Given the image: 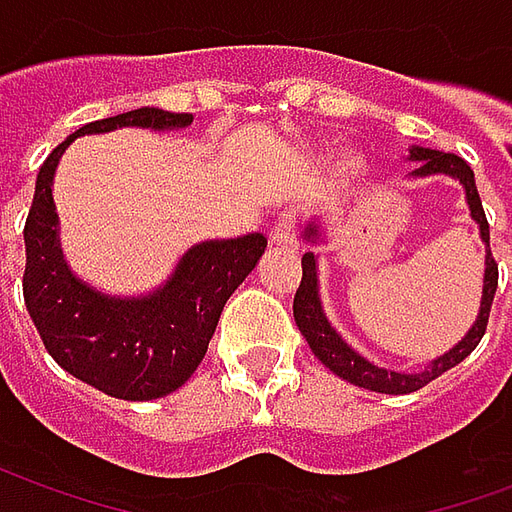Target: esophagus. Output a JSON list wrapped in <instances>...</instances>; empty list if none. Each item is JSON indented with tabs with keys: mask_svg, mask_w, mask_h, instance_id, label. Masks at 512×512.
<instances>
[{
	"mask_svg": "<svg viewBox=\"0 0 512 512\" xmlns=\"http://www.w3.org/2000/svg\"><path fill=\"white\" fill-rule=\"evenodd\" d=\"M293 224H296V216L293 213H282L277 219V224L271 227V233H268V241L274 249H285L290 252L293 246H296V230H293Z\"/></svg>",
	"mask_w": 512,
	"mask_h": 512,
	"instance_id": "obj_1",
	"label": "esophagus"
}]
</instances>
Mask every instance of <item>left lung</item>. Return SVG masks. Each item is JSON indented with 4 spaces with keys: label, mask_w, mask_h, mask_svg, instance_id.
<instances>
[{
    "label": "left lung",
    "mask_w": 512,
    "mask_h": 512,
    "mask_svg": "<svg viewBox=\"0 0 512 512\" xmlns=\"http://www.w3.org/2000/svg\"><path fill=\"white\" fill-rule=\"evenodd\" d=\"M408 158L417 161V169L411 172V178H428V175H450V178L461 180V186L466 189V202H469V211L472 219L480 224V238L485 241V277H483V301H480V312H477V321L472 323V329L466 332L461 343L450 348L447 354L433 359L425 370L419 373H397V370H386L373 362H367L365 356H359L345 343L340 334L334 332V326L326 318V312L321 307V296H318V263H315V252H304L301 257V285L296 290V299H293V318L299 332L307 337L312 354L321 359L323 365L332 370L334 376L345 378L351 384L370 389V392H384V395H408V392H417L425 384H430L433 378H439L441 373H447L450 367L461 365L466 356L472 354L477 343L483 340L485 326H488V315H491V304H494L496 282H499V268L491 255V235H488V219H485L483 202L474 186V172L472 167L455 153H439V150H430V147H411ZM318 224H307L304 238L318 244Z\"/></svg>",
    "instance_id": "left-lung-1"
}]
</instances>
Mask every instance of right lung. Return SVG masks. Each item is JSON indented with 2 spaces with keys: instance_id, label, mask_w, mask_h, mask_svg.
Masks as SVG:
<instances>
[{
  "instance_id": "add662e5",
  "label": "right lung",
  "mask_w": 512,
  "mask_h": 512,
  "mask_svg": "<svg viewBox=\"0 0 512 512\" xmlns=\"http://www.w3.org/2000/svg\"><path fill=\"white\" fill-rule=\"evenodd\" d=\"M191 120L142 106L82 126L43 161L24 224V301L40 340L62 370L120 400H156L189 381L208 351L224 304L257 266L268 241L263 233L202 241L180 257L172 277L153 293L136 299L106 296L76 277L62 257L51 183L76 136L123 126L172 131L191 126Z\"/></svg>"
}]
</instances>
